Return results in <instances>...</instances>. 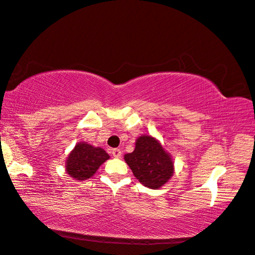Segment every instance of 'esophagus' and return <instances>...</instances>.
Listing matches in <instances>:
<instances>
[{
	"label": "esophagus",
	"mask_w": 255,
	"mask_h": 255,
	"mask_svg": "<svg viewBox=\"0 0 255 255\" xmlns=\"http://www.w3.org/2000/svg\"><path fill=\"white\" fill-rule=\"evenodd\" d=\"M112 154H113V157L115 158H121V155H122V151L120 149H113L112 150Z\"/></svg>",
	"instance_id": "esophagus-1"
}]
</instances>
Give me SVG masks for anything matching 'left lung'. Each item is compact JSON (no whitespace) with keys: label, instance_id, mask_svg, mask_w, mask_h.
Masks as SVG:
<instances>
[{"label":"left lung","instance_id":"1","mask_svg":"<svg viewBox=\"0 0 255 255\" xmlns=\"http://www.w3.org/2000/svg\"><path fill=\"white\" fill-rule=\"evenodd\" d=\"M124 159L136 179L149 188H160L173 173L170 155L152 136H140L135 142L134 151L125 154Z\"/></svg>","mask_w":255,"mask_h":255}]
</instances>
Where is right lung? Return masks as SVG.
Returning a JSON list of instances; mask_svg holds the SVG:
<instances>
[{"label": "right lung", "instance_id": "right-lung-1", "mask_svg": "<svg viewBox=\"0 0 255 255\" xmlns=\"http://www.w3.org/2000/svg\"><path fill=\"white\" fill-rule=\"evenodd\" d=\"M109 158L110 155L102 148H94L87 143H78L67 159L66 171L76 180L88 179Z\"/></svg>", "mask_w": 255, "mask_h": 255}]
</instances>
